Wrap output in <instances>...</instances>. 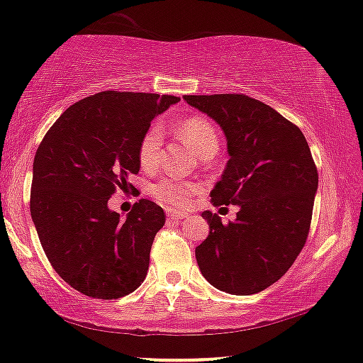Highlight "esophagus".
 I'll return each instance as SVG.
<instances>
[{
	"mask_svg": "<svg viewBox=\"0 0 363 363\" xmlns=\"http://www.w3.org/2000/svg\"><path fill=\"white\" fill-rule=\"evenodd\" d=\"M167 213L169 218H174V220H182V218H185L189 213L186 212H178V210H173V208H167Z\"/></svg>",
	"mask_w": 363,
	"mask_h": 363,
	"instance_id": "obj_1",
	"label": "esophagus"
}]
</instances>
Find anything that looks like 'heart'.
<instances>
[{
  "label": "heart",
  "instance_id": "heart-1",
  "mask_svg": "<svg viewBox=\"0 0 363 363\" xmlns=\"http://www.w3.org/2000/svg\"><path fill=\"white\" fill-rule=\"evenodd\" d=\"M174 131L189 147L200 158L207 153H216L218 147V133L216 126L203 116H189L174 124ZM161 150V129L160 126H151L143 134L140 146H138V160L145 169H153L158 167ZM199 190V185L190 182L178 180V178L167 177L161 178L151 186V194L160 203L182 207L190 202L191 195Z\"/></svg>",
  "mask_w": 363,
  "mask_h": 363
}]
</instances>
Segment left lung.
<instances>
[{
  "label": "left lung",
  "mask_w": 363,
  "mask_h": 363,
  "mask_svg": "<svg viewBox=\"0 0 363 363\" xmlns=\"http://www.w3.org/2000/svg\"><path fill=\"white\" fill-rule=\"evenodd\" d=\"M227 138L230 160L210 191L212 203L239 205L234 222L205 210L210 234L195 257L213 288L237 296L281 279L305 247L318 169L305 134L264 102L244 94L185 96Z\"/></svg>",
  "instance_id": "left-lung-1"
}]
</instances>
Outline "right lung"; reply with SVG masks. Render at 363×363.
Returning a JSON list of instances; mask_svg holds the SVG:
<instances>
[{"instance_id":"add662e5","label":"right lung","mask_w":363,"mask_h":363,"mask_svg":"<svg viewBox=\"0 0 363 363\" xmlns=\"http://www.w3.org/2000/svg\"><path fill=\"white\" fill-rule=\"evenodd\" d=\"M178 101L146 92L94 94L70 106L40 143L31 218L53 269L86 296L118 299L145 281L151 244L167 216L141 199L121 218L107 202L131 186L143 134Z\"/></svg>"}]
</instances>
